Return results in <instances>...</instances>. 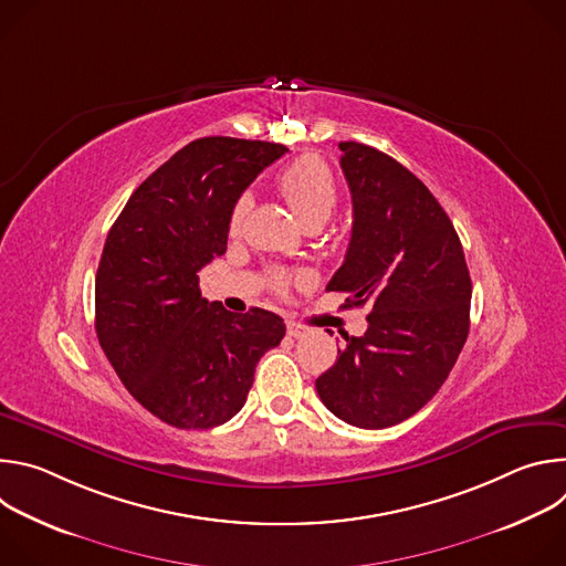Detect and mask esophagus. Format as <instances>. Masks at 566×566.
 <instances>
[{
	"label": "esophagus",
	"instance_id": "esophagus-1",
	"mask_svg": "<svg viewBox=\"0 0 566 566\" xmlns=\"http://www.w3.org/2000/svg\"><path fill=\"white\" fill-rule=\"evenodd\" d=\"M286 332H289L291 338H302V336H306V327L297 325V322H293V319L286 322Z\"/></svg>",
	"mask_w": 566,
	"mask_h": 566
}]
</instances>
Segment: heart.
I'll return each mask as SVG.
<instances>
[{
	"mask_svg": "<svg viewBox=\"0 0 566 566\" xmlns=\"http://www.w3.org/2000/svg\"><path fill=\"white\" fill-rule=\"evenodd\" d=\"M275 186L302 226H308V223L322 226L329 219V214L338 203V186H336L334 172L327 168L325 160H319L317 156H302L293 160L289 168H284L277 175ZM247 206H249V197H241L234 203L230 214L232 228L239 226L241 217L247 212ZM286 282H289L286 273H275V284L280 289H284Z\"/></svg>",
	"mask_w": 566,
	"mask_h": 566,
	"instance_id": "1",
	"label": "heart"
}]
</instances>
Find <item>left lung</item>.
Segmentation results:
<instances>
[{"instance_id":"left-lung-1","label":"left lung","mask_w":566,"mask_h":566,"mask_svg":"<svg viewBox=\"0 0 566 566\" xmlns=\"http://www.w3.org/2000/svg\"><path fill=\"white\" fill-rule=\"evenodd\" d=\"M340 168L354 228L327 291L369 304L365 336H347L315 389L349 426L380 430L417 415L446 382L470 329V273L434 195L398 160L345 140Z\"/></svg>"}]
</instances>
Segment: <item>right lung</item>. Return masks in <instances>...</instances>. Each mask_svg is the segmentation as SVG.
<instances>
[{"label":"right lung","mask_w":566,"mask_h":566,"mask_svg":"<svg viewBox=\"0 0 566 566\" xmlns=\"http://www.w3.org/2000/svg\"><path fill=\"white\" fill-rule=\"evenodd\" d=\"M280 143H188L129 197L96 273V334L127 391L179 430H208L244 408L260 358L284 319L230 313L201 297L199 271L226 253L230 214Z\"/></svg>","instance_id":"1"}]
</instances>
